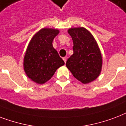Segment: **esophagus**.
<instances>
[{
    "instance_id": "1",
    "label": "esophagus",
    "mask_w": 126,
    "mask_h": 126,
    "mask_svg": "<svg viewBox=\"0 0 126 126\" xmlns=\"http://www.w3.org/2000/svg\"><path fill=\"white\" fill-rule=\"evenodd\" d=\"M63 60H64V62L66 63V60H67V58H66V57H64V58H63Z\"/></svg>"
}]
</instances>
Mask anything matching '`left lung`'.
<instances>
[{"mask_svg": "<svg viewBox=\"0 0 126 126\" xmlns=\"http://www.w3.org/2000/svg\"><path fill=\"white\" fill-rule=\"evenodd\" d=\"M68 33L73 40L74 54L66 62V67L75 78L87 84L100 75L103 58L100 50L92 34L83 27L72 28Z\"/></svg>", "mask_w": 126, "mask_h": 126, "instance_id": "left-lung-1", "label": "left lung"}]
</instances>
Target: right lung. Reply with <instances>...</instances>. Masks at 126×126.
I'll return each mask as SVG.
<instances>
[{"label":"right lung","instance_id":"right-lung-1","mask_svg":"<svg viewBox=\"0 0 126 126\" xmlns=\"http://www.w3.org/2000/svg\"><path fill=\"white\" fill-rule=\"evenodd\" d=\"M59 30L43 28L30 40L23 58V70L27 76L38 84H43L51 78L55 72L64 64L52 46Z\"/></svg>","mask_w":126,"mask_h":126}]
</instances>
